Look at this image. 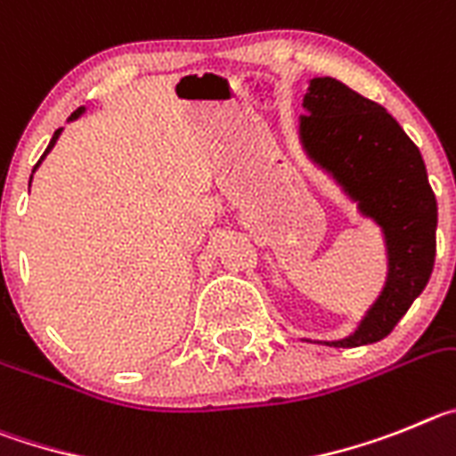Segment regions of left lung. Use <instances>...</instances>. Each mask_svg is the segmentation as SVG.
I'll return each mask as SVG.
<instances>
[{"label":"left lung","mask_w":456,"mask_h":456,"mask_svg":"<svg viewBox=\"0 0 456 456\" xmlns=\"http://www.w3.org/2000/svg\"><path fill=\"white\" fill-rule=\"evenodd\" d=\"M299 141L379 224L388 254L387 286L359 330L325 346L359 347L393 331L428 286L436 256V198L420 150L384 106L331 77L309 81Z\"/></svg>","instance_id":"1"}]
</instances>
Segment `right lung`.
Instances as JSON below:
<instances>
[{
  "mask_svg": "<svg viewBox=\"0 0 456 456\" xmlns=\"http://www.w3.org/2000/svg\"><path fill=\"white\" fill-rule=\"evenodd\" d=\"M81 113H84V109H77V110H75V113H72V116H69V120H75V118H79V116H81ZM59 136H61V129H56V131H54V136H52V141H49L47 150H45V154H43V157H40V161H43V159H45V157H47V151H49V150H52V147H54V145H56V141H59ZM40 161H38V163H36V167H38V166H40ZM36 167H34V170H36ZM28 186H31V182H28Z\"/></svg>",
  "mask_w": 456,
  "mask_h": 456,
  "instance_id": "right-lung-1",
  "label": "right lung"
}]
</instances>
